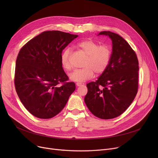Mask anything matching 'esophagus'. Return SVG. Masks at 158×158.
<instances>
[{"label":"esophagus","instance_id":"1","mask_svg":"<svg viewBox=\"0 0 158 158\" xmlns=\"http://www.w3.org/2000/svg\"><path fill=\"white\" fill-rule=\"evenodd\" d=\"M85 84L82 83V82H77V83H76V85L77 86H83Z\"/></svg>","mask_w":158,"mask_h":158}]
</instances>
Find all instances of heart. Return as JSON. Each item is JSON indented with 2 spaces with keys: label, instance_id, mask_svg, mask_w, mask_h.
Returning <instances> with one entry per match:
<instances>
[{
  "label": "heart",
  "instance_id": "1",
  "mask_svg": "<svg viewBox=\"0 0 158 158\" xmlns=\"http://www.w3.org/2000/svg\"><path fill=\"white\" fill-rule=\"evenodd\" d=\"M77 45L87 54V57L83 63L84 68L72 72L69 76L70 79L76 82H84L92 78L95 72L97 74L104 72L111 59L110 46L107 44L99 45L97 41L90 39L82 40ZM71 56L70 48L64 49L61 56L62 66L66 71H70L73 67Z\"/></svg>",
  "mask_w": 158,
  "mask_h": 158
}]
</instances>
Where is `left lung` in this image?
Wrapping results in <instances>:
<instances>
[{"mask_svg":"<svg viewBox=\"0 0 158 158\" xmlns=\"http://www.w3.org/2000/svg\"><path fill=\"white\" fill-rule=\"evenodd\" d=\"M113 49L110 64L95 82L87 84L85 102L89 110L101 119L122 114L131 104L138 89V60L136 52L120 35L111 31Z\"/></svg>","mask_w":158,"mask_h":158,"instance_id":"left-lung-1","label":"left lung"}]
</instances>
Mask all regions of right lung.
<instances>
[{
	"instance_id": "add662e5",
	"label": "right lung",
	"mask_w": 158,
	"mask_h": 158,
	"mask_svg": "<svg viewBox=\"0 0 158 158\" xmlns=\"http://www.w3.org/2000/svg\"><path fill=\"white\" fill-rule=\"evenodd\" d=\"M77 36L60 31H44L20 50L15 66V89L22 104L35 117H54L76 89L63 70L61 56Z\"/></svg>"
}]
</instances>
